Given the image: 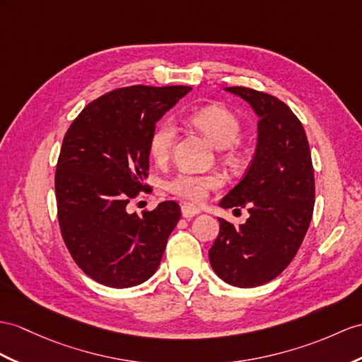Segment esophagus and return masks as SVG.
I'll list each match as a JSON object with an SVG mask.
<instances>
[{
	"instance_id": "obj_1",
	"label": "esophagus",
	"mask_w": 362,
	"mask_h": 362,
	"mask_svg": "<svg viewBox=\"0 0 362 362\" xmlns=\"http://www.w3.org/2000/svg\"><path fill=\"white\" fill-rule=\"evenodd\" d=\"M181 214L184 218H193L199 214V209L193 204H189V202H184V204L181 206Z\"/></svg>"
}]
</instances>
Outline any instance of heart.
<instances>
[{
    "label": "heart",
    "instance_id": "1",
    "mask_svg": "<svg viewBox=\"0 0 362 362\" xmlns=\"http://www.w3.org/2000/svg\"><path fill=\"white\" fill-rule=\"evenodd\" d=\"M189 122L215 147L224 148L223 156L227 164H241L243 152L235 144L241 135V121L232 110L221 104H209L193 110L189 115ZM175 138L176 132L170 121L158 122L148 139V152L155 163L163 164L169 160ZM219 186L221 181L215 175H199L187 170H181L165 181V189L172 195L197 204L204 201L209 193Z\"/></svg>",
    "mask_w": 362,
    "mask_h": 362
}]
</instances>
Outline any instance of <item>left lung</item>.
I'll use <instances>...</instances> for the list:
<instances>
[{
	"label": "left lung",
	"mask_w": 362,
	"mask_h": 362,
	"mask_svg": "<svg viewBox=\"0 0 362 362\" xmlns=\"http://www.w3.org/2000/svg\"><path fill=\"white\" fill-rule=\"evenodd\" d=\"M259 117L258 146L244 178L219 202L250 216L240 227L218 218L219 235L209 250L211 269L235 287L275 279L295 258L310 226L315 173L304 127L276 96L249 87H226Z\"/></svg>",
	"instance_id": "8db88e82"
}]
</instances>
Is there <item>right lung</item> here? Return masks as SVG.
<instances>
[{
	"label": "right lung",
	"instance_id": "obj_1",
	"mask_svg": "<svg viewBox=\"0 0 362 362\" xmlns=\"http://www.w3.org/2000/svg\"><path fill=\"white\" fill-rule=\"evenodd\" d=\"M187 86H129L93 100L67 129L57 163L59 230L87 276L115 288L138 286L160 266L181 207L164 201L143 215L127 204L148 192V139Z\"/></svg>",
	"mask_w": 362,
	"mask_h": 362
}]
</instances>
